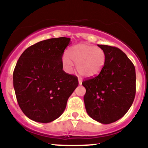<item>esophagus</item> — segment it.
Instances as JSON below:
<instances>
[{"label": "esophagus", "mask_w": 148, "mask_h": 148, "mask_svg": "<svg viewBox=\"0 0 148 148\" xmlns=\"http://www.w3.org/2000/svg\"><path fill=\"white\" fill-rule=\"evenodd\" d=\"M79 85L82 84V80H81V79H79Z\"/></svg>", "instance_id": "obj_1"}]
</instances>
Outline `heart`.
<instances>
[{"instance_id": "1", "label": "heart", "mask_w": 148, "mask_h": 148, "mask_svg": "<svg viewBox=\"0 0 148 148\" xmlns=\"http://www.w3.org/2000/svg\"><path fill=\"white\" fill-rule=\"evenodd\" d=\"M105 61L106 54L102 49L86 43H80L68 49L67 56L62 58V65L67 72H70L72 62H74L80 75L90 78L99 74Z\"/></svg>"}]
</instances>
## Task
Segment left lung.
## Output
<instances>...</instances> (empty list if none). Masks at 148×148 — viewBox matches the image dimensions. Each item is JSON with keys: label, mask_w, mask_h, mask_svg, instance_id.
Listing matches in <instances>:
<instances>
[{"label": "left lung", "mask_w": 148, "mask_h": 148, "mask_svg": "<svg viewBox=\"0 0 148 148\" xmlns=\"http://www.w3.org/2000/svg\"><path fill=\"white\" fill-rule=\"evenodd\" d=\"M104 51L106 61L99 75L83 81L87 113L101 124H110L126 114L136 95L134 64L120 49L98 45Z\"/></svg>", "instance_id": "left-lung-1"}]
</instances>
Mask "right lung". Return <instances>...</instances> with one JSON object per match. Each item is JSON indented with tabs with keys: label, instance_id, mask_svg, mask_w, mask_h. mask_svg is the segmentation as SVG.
Returning a JSON list of instances; mask_svg holds the SVG:
<instances>
[{
	"label": "right lung",
	"instance_id": "obj_1",
	"mask_svg": "<svg viewBox=\"0 0 148 148\" xmlns=\"http://www.w3.org/2000/svg\"><path fill=\"white\" fill-rule=\"evenodd\" d=\"M70 38L39 42L26 49L16 62L13 85L18 106L30 120L48 123L62 114L79 85L62 70V55Z\"/></svg>",
	"mask_w": 148,
	"mask_h": 148
}]
</instances>
